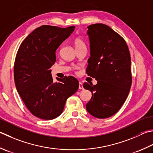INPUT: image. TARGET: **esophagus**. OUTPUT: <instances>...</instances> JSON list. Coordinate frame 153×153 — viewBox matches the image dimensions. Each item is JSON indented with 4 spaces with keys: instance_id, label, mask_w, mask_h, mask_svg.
Instances as JSON below:
<instances>
[{
    "instance_id": "34e87169",
    "label": "esophagus",
    "mask_w": 153,
    "mask_h": 153,
    "mask_svg": "<svg viewBox=\"0 0 153 153\" xmlns=\"http://www.w3.org/2000/svg\"><path fill=\"white\" fill-rule=\"evenodd\" d=\"M79 89H83V84H82V82H79Z\"/></svg>"
}]
</instances>
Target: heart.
Listing matches in <instances>:
<instances>
[{
  "label": "heart",
  "mask_w": 153,
  "mask_h": 153,
  "mask_svg": "<svg viewBox=\"0 0 153 153\" xmlns=\"http://www.w3.org/2000/svg\"><path fill=\"white\" fill-rule=\"evenodd\" d=\"M74 46H75V48H76V50L81 48L85 47V45L84 42H83L82 39L79 38H76L74 39Z\"/></svg>",
  "instance_id": "heart-1"
}]
</instances>
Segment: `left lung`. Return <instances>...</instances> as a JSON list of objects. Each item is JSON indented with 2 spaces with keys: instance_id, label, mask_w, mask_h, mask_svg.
<instances>
[{
  "instance_id": "left-lung-1",
  "label": "left lung",
  "mask_w": 153,
  "mask_h": 153,
  "mask_svg": "<svg viewBox=\"0 0 153 153\" xmlns=\"http://www.w3.org/2000/svg\"><path fill=\"white\" fill-rule=\"evenodd\" d=\"M88 29L90 57L86 73L97 83L83 84L92 94L86 110L96 118H108L121 109L130 91L129 50L124 39L107 25L95 24Z\"/></svg>"
}]
</instances>
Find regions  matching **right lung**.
<instances>
[{
    "label": "right lung",
    "mask_w": 153,
    "mask_h": 153,
    "mask_svg": "<svg viewBox=\"0 0 153 153\" xmlns=\"http://www.w3.org/2000/svg\"><path fill=\"white\" fill-rule=\"evenodd\" d=\"M43 25L27 36L18 50L14 67L17 91L28 109L37 117L51 120L62 114L67 99L76 93L79 82L72 76L53 81L50 70L56 52L74 30Z\"/></svg>",
    "instance_id": "add662e5"
}]
</instances>
